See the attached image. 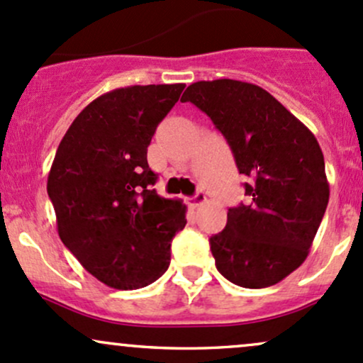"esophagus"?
<instances>
[{"label":"esophagus","mask_w":363,"mask_h":363,"mask_svg":"<svg viewBox=\"0 0 363 363\" xmlns=\"http://www.w3.org/2000/svg\"><path fill=\"white\" fill-rule=\"evenodd\" d=\"M205 201H206V194L203 189H198L196 193H194V196L189 198V205L194 206V208H196V206H201Z\"/></svg>","instance_id":"obj_1"}]
</instances>
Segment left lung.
I'll return each mask as SVG.
<instances>
[{
	"label": "left lung",
	"mask_w": 363,
	"mask_h": 363,
	"mask_svg": "<svg viewBox=\"0 0 363 363\" xmlns=\"http://www.w3.org/2000/svg\"><path fill=\"white\" fill-rule=\"evenodd\" d=\"M212 118L227 139L248 205L227 212L210 238L218 272L241 288L277 284L305 262L329 201L324 155L315 136L260 86L217 79L181 98Z\"/></svg>",
	"instance_id": "obj_1"
}]
</instances>
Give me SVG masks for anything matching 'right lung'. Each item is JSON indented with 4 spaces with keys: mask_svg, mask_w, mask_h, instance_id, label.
Returning a JSON list of instances; mask_svg holds the SVG:
<instances>
[{
    "mask_svg": "<svg viewBox=\"0 0 363 363\" xmlns=\"http://www.w3.org/2000/svg\"><path fill=\"white\" fill-rule=\"evenodd\" d=\"M184 84L129 86L91 101L72 122L48 175L60 240L91 276L145 288L169 269L186 205L153 189L148 146Z\"/></svg>",
    "mask_w": 363,
    "mask_h": 363,
    "instance_id": "add662e5",
    "label": "right lung"
}]
</instances>
